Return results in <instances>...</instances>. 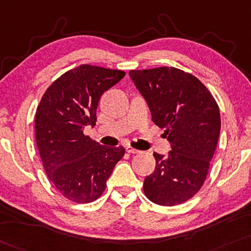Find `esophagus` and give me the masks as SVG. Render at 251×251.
I'll list each match as a JSON object with an SVG mask.
<instances>
[{
    "label": "esophagus",
    "mask_w": 251,
    "mask_h": 251,
    "mask_svg": "<svg viewBox=\"0 0 251 251\" xmlns=\"http://www.w3.org/2000/svg\"><path fill=\"white\" fill-rule=\"evenodd\" d=\"M126 152L131 153V154H135V153H139V152H140V151L135 150L132 146H129V145H127V146H126Z\"/></svg>",
    "instance_id": "obj_1"
}]
</instances>
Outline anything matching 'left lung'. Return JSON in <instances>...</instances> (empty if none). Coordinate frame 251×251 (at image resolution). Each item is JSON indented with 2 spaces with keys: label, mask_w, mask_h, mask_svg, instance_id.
Listing matches in <instances>:
<instances>
[{
  "label": "left lung",
  "mask_w": 251,
  "mask_h": 251,
  "mask_svg": "<svg viewBox=\"0 0 251 251\" xmlns=\"http://www.w3.org/2000/svg\"><path fill=\"white\" fill-rule=\"evenodd\" d=\"M129 77L172 149L167 155L153 154L155 170L144 181L145 195L160 206L183 203L207 177L221 128L219 105L198 78L180 69L131 70Z\"/></svg>",
  "instance_id": "left-lung-1"
}]
</instances>
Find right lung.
I'll return each instance as SVG.
<instances>
[{"mask_svg":"<svg viewBox=\"0 0 251 251\" xmlns=\"http://www.w3.org/2000/svg\"><path fill=\"white\" fill-rule=\"evenodd\" d=\"M125 76L122 70L83 64L66 71L48 87L35 116V137L43 167L69 200L89 203L106 188L125 149L107 147L84 134L97 122L102 93Z\"/></svg>","mask_w":251,"mask_h":251,"instance_id":"add662e5","label":"right lung"}]
</instances>
